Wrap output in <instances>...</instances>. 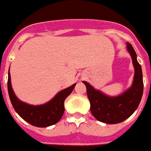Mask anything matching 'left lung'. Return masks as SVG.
<instances>
[{"label":"left lung","instance_id":"obj_1","mask_svg":"<svg viewBox=\"0 0 151 151\" xmlns=\"http://www.w3.org/2000/svg\"><path fill=\"white\" fill-rule=\"evenodd\" d=\"M127 46L135 68L134 82L130 89L118 97H110L83 81L87 87L91 113L101 122L113 124L125 121L136 111L142 98L144 82L141 66L137 60L136 52L132 45L127 43Z\"/></svg>","mask_w":151,"mask_h":151}]
</instances>
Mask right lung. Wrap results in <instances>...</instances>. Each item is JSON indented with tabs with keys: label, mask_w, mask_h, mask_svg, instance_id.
<instances>
[{
	"label": "right lung",
	"mask_w": 151,
	"mask_h": 151,
	"mask_svg": "<svg viewBox=\"0 0 151 151\" xmlns=\"http://www.w3.org/2000/svg\"><path fill=\"white\" fill-rule=\"evenodd\" d=\"M76 83L58 93L48 103L34 106L19 101L14 93L11 83V75L8 73L7 90L9 97L15 111L25 121L37 127L51 126L60 121L64 112V101L70 94Z\"/></svg>",
	"instance_id": "obj_1"
}]
</instances>
